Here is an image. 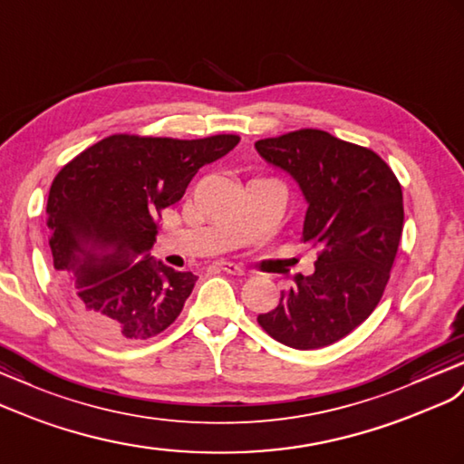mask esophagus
<instances>
[{"label": "esophagus", "instance_id": "34e87169", "mask_svg": "<svg viewBox=\"0 0 464 464\" xmlns=\"http://www.w3.org/2000/svg\"><path fill=\"white\" fill-rule=\"evenodd\" d=\"M216 266L223 272H227V275H237V276H243L245 275V268L231 263V260H219V263H216Z\"/></svg>", "mask_w": 464, "mask_h": 464}]
</instances>
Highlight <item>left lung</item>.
<instances>
[{"mask_svg":"<svg viewBox=\"0 0 464 464\" xmlns=\"http://www.w3.org/2000/svg\"><path fill=\"white\" fill-rule=\"evenodd\" d=\"M255 147L298 182L307 201L302 241L317 251L314 275H295L280 304L256 322L286 347H327L382 298L403 227L401 186L374 150L327 130H292Z\"/></svg>","mask_w":464,"mask_h":464,"instance_id":"8db88e82","label":"left lung"}]
</instances>
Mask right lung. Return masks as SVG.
I'll use <instances>...</instances> for the list:
<instances>
[{
	"instance_id": "right-lung-1",
	"label": "right lung",
	"mask_w": 464,
	"mask_h": 464,
	"mask_svg": "<svg viewBox=\"0 0 464 464\" xmlns=\"http://www.w3.org/2000/svg\"><path fill=\"white\" fill-rule=\"evenodd\" d=\"M239 140L111 135L63 166L46 201L49 245L68 307L88 334L145 341L174 324L198 276L150 256L159 219L201 166Z\"/></svg>"
}]
</instances>
